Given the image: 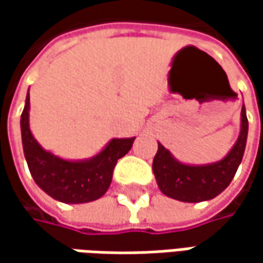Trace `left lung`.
Returning <instances> with one entry per match:
<instances>
[{
  "label": "left lung",
  "instance_id": "left-lung-1",
  "mask_svg": "<svg viewBox=\"0 0 263 263\" xmlns=\"http://www.w3.org/2000/svg\"><path fill=\"white\" fill-rule=\"evenodd\" d=\"M249 123L246 108H241V128L236 145L231 147L226 158L206 165H186L178 162L161 143L154 158L152 170L159 190L168 197L181 202H203L224 192L236 176L243 159Z\"/></svg>",
  "mask_w": 263,
  "mask_h": 263
}]
</instances>
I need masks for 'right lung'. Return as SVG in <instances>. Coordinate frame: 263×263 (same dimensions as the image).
Here are the masks:
<instances>
[{
    "instance_id": "right-lung-1",
    "label": "right lung",
    "mask_w": 263,
    "mask_h": 263,
    "mask_svg": "<svg viewBox=\"0 0 263 263\" xmlns=\"http://www.w3.org/2000/svg\"><path fill=\"white\" fill-rule=\"evenodd\" d=\"M30 99L22 112V142L29 171L46 195L64 203H86L105 195L117 161L133 146L135 137L112 139L102 152L85 161H66L41 146L29 128Z\"/></svg>"
}]
</instances>
